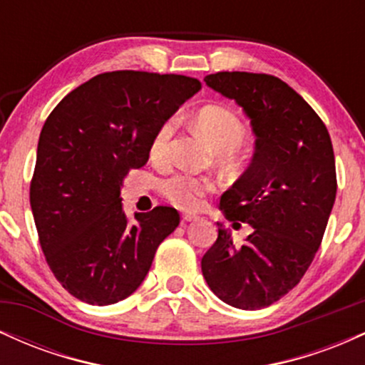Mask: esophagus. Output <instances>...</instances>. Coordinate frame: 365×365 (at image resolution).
Listing matches in <instances>:
<instances>
[{
	"mask_svg": "<svg viewBox=\"0 0 365 365\" xmlns=\"http://www.w3.org/2000/svg\"><path fill=\"white\" fill-rule=\"evenodd\" d=\"M197 215H192V212H183L182 215V221L183 223H190V221H195L197 220Z\"/></svg>",
	"mask_w": 365,
	"mask_h": 365,
	"instance_id": "1",
	"label": "esophagus"
}]
</instances>
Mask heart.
<instances>
[{
	"instance_id": "heart-1",
	"label": "heart",
	"mask_w": 365,
	"mask_h": 365,
	"mask_svg": "<svg viewBox=\"0 0 365 365\" xmlns=\"http://www.w3.org/2000/svg\"><path fill=\"white\" fill-rule=\"evenodd\" d=\"M195 127L206 137L217 153L232 154L244 145L247 128L233 111L223 106H206L197 111ZM177 133V118L171 116L158 125L149 142V156L158 165L170 161L173 139ZM216 192L215 180L195 177L190 173H177L161 183V194L168 202L180 209H197L204 199Z\"/></svg>"
}]
</instances>
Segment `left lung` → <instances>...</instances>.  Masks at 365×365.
I'll return each instance as SVG.
<instances>
[{
    "label": "left lung",
    "instance_id": "obj_1",
    "mask_svg": "<svg viewBox=\"0 0 365 365\" xmlns=\"http://www.w3.org/2000/svg\"><path fill=\"white\" fill-rule=\"evenodd\" d=\"M204 81L235 99L257 139L250 166L221 195L226 217L254 232L235 245L217 223L200 267L223 302L257 311L287 295L319 249L336 197L333 144L317 113L282 78L217 72Z\"/></svg>",
    "mask_w": 365,
    "mask_h": 365
}]
</instances>
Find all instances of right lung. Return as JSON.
Here are the masks:
<instances>
[{
    "label": "right lung",
    "mask_w": 365,
    "mask_h": 365,
    "mask_svg": "<svg viewBox=\"0 0 365 365\" xmlns=\"http://www.w3.org/2000/svg\"><path fill=\"white\" fill-rule=\"evenodd\" d=\"M200 86L185 75L108 72L65 96L46 120L31 207L46 262L75 299H127L178 226V211L168 206L137 212L130 225L120 190L130 171L148 163L158 125Z\"/></svg>",
    "instance_id": "add662e5"
}]
</instances>
